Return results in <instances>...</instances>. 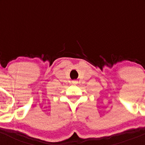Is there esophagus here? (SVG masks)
<instances>
[{
  "label": "esophagus",
  "mask_w": 145,
  "mask_h": 145,
  "mask_svg": "<svg viewBox=\"0 0 145 145\" xmlns=\"http://www.w3.org/2000/svg\"><path fill=\"white\" fill-rule=\"evenodd\" d=\"M72 83L73 84H78V81H77V80H72Z\"/></svg>",
  "instance_id": "34e87169"
}]
</instances>
